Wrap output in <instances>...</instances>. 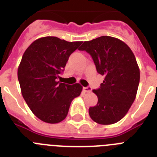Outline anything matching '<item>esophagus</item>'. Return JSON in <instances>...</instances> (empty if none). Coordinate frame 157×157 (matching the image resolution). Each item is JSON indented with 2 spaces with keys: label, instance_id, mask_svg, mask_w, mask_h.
<instances>
[{
  "label": "esophagus",
  "instance_id": "1",
  "mask_svg": "<svg viewBox=\"0 0 157 157\" xmlns=\"http://www.w3.org/2000/svg\"><path fill=\"white\" fill-rule=\"evenodd\" d=\"M83 90H84V92H90L91 91H92V88H91L90 86L84 87V88H83Z\"/></svg>",
  "mask_w": 157,
  "mask_h": 157
}]
</instances>
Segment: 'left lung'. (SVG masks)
Returning <instances> with one entry per match:
<instances>
[{
	"mask_svg": "<svg viewBox=\"0 0 157 157\" xmlns=\"http://www.w3.org/2000/svg\"><path fill=\"white\" fill-rule=\"evenodd\" d=\"M92 56L99 74L104 80L98 89L97 104L88 110L94 122L101 125L114 124L122 119L137 95L140 69L135 56L120 39L101 36L84 42L78 49Z\"/></svg>",
	"mask_w": 157,
	"mask_h": 157,
	"instance_id": "8db88e82",
	"label": "left lung"
}]
</instances>
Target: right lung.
Here are the masks:
<instances>
[{"instance_id": "1", "label": "right lung", "mask_w": 157, "mask_h": 157, "mask_svg": "<svg viewBox=\"0 0 157 157\" xmlns=\"http://www.w3.org/2000/svg\"><path fill=\"white\" fill-rule=\"evenodd\" d=\"M82 42H67L54 36L40 38L25 50L18 68L21 93L35 116L58 123L67 116L71 102L81 93L80 84L58 81L69 56Z\"/></svg>"}]
</instances>
